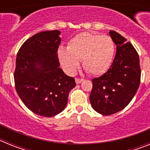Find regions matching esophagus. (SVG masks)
Segmentation results:
<instances>
[{"label":"esophagus","instance_id":"1","mask_svg":"<svg viewBox=\"0 0 150 150\" xmlns=\"http://www.w3.org/2000/svg\"><path fill=\"white\" fill-rule=\"evenodd\" d=\"M75 81H76V84H79V83H81L83 81V79H77V78H76V79H75Z\"/></svg>","mask_w":150,"mask_h":150}]
</instances>
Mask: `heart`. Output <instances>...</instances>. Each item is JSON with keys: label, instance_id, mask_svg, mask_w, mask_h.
<instances>
[{"label": "heart", "instance_id": "b5f03b06", "mask_svg": "<svg viewBox=\"0 0 150 150\" xmlns=\"http://www.w3.org/2000/svg\"><path fill=\"white\" fill-rule=\"evenodd\" d=\"M115 45L110 37L84 32L76 35L68 42L67 50L58 52L62 65L68 74L76 72L83 62V68L92 76L104 74L112 64Z\"/></svg>", "mask_w": 150, "mask_h": 150}]
</instances>
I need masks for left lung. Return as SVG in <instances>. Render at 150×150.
I'll list each match as a JSON object with an SVG mask.
<instances>
[{"instance_id": "obj_1", "label": "left lung", "mask_w": 150, "mask_h": 150, "mask_svg": "<svg viewBox=\"0 0 150 150\" xmlns=\"http://www.w3.org/2000/svg\"><path fill=\"white\" fill-rule=\"evenodd\" d=\"M109 33L116 46V55L105 74L91 79L89 96L93 109L104 116L120 112L129 104L138 89L141 75L134 47L119 33Z\"/></svg>"}]
</instances>
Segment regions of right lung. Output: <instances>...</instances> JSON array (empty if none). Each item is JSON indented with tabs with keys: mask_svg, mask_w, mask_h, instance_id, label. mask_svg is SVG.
Returning <instances> with one entry per match:
<instances>
[{
	"mask_svg": "<svg viewBox=\"0 0 150 150\" xmlns=\"http://www.w3.org/2000/svg\"><path fill=\"white\" fill-rule=\"evenodd\" d=\"M60 34L54 30L34 34L22 44L16 60L14 81L18 96L30 111L45 117L63 111L69 92L76 86L74 78L59 67Z\"/></svg>",
	"mask_w": 150,
	"mask_h": 150,
	"instance_id": "1",
	"label": "right lung"
}]
</instances>
